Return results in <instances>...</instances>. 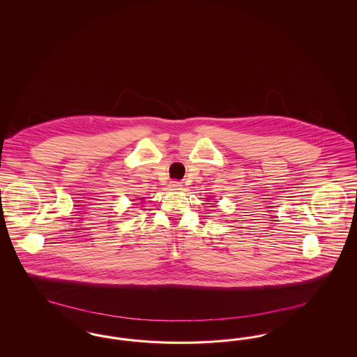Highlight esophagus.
Here are the masks:
<instances>
[{
    "instance_id": "esophagus-1",
    "label": "esophagus",
    "mask_w": 357,
    "mask_h": 357,
    "mask_svg": "<svg viewBox=\"0 0 357 357\" xmlns=\"http://www.w3.org/2000/svg\"><path fill=\"white\" fill-rule=\"evenodd\" d=\"M170 187L172 190H181L182 187V182H178V181H172L170 183Z\"/></svg>"
}]
</instances>
